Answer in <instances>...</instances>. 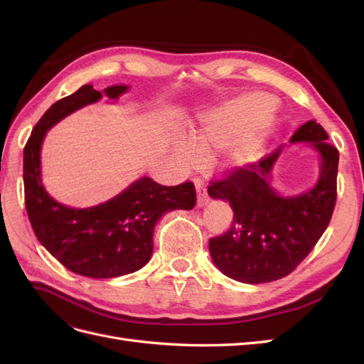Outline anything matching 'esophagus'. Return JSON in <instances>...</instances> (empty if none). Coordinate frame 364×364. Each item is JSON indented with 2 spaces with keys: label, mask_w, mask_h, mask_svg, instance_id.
Wrapping results in <instances>:
<instances>
[{
  "label": "esophagus",
  "mask_w": 364,
  "mask_h": 364,
  "mask_svg": "<svg viewBox=\"0 0 364 364\" xmlns=\"http://www.w3.org/2000/svg\"><path fill=\"white\" fill-rule=\"evenodd\" d=\"M194 185H196V193H197V206L202 208L206 203V200H208V196H206V193L203 190V185L199 181H196Z\"/></svg>",
  "instance_id": "esophagus-1"
}]
</instances>
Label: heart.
<instances>
[{"instance_id":"1","label":"heart","mask_w":364,"mask_h":364,"mask_svg":"<svg viewBox=\"0 0 364 364\" xmlns=\"http://www.w3.org/2000/svg\"><path fill=\"white\" fill-rule=\"evenodd\" d=\"M274 100L262 92H246L209 107L197 117L190 141L178 139L174 158L185 168L199 162L208 151L229 146L228 165L241 168L250 164L266 144L277 124Z\"/></svg>"}]
</instances>
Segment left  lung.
<instances>
[{
    "instance_id": "left-lung-1",
    "label": "left lung",
    "mask_w": 364,
    "mask_h": 364,
    "mask_svg": "<svg viewBox=\"0 0 364 364\" xmlns=\"http://www.w3.org/2000/svg\"><path fill=\"white\" fill-rule=\"evenodd\" d=\"M325 129L306 121L290 144H306L321 162L316 183L301 194L284 196L272 185L273 168L287 146H279L247 168L208 186L211 199L228 202L234 220L226 234L209 240L215 267L245 284L287 277L322 237L336 205L338 151Z\"/></svg>"
}]
</instances>
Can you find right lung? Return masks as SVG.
I'll return each mask as SVG.
<instances>
[{"mask_svg": "<svg viewBox=\"0 0 364 364\" xmlns=\"http://www.w3.org/2000/svg\"><path fill=\"white\" fill-rule=\"evenodd\" d=\"M127 91V85L107 86L103 92L83 85L42 115L24 149L26 208L31 228L54 258L87 278H117L144 267L151 258L153 230L159 218L174 209L190 211L196 205L191 182L164 186L147 176L112 199L90 208L67 206L47 193L41 164L47 132L79 109L103 97L115 103Z\"/></svg>", "mask_w": 364, "mask_h": 364, "instance_id": "add662e5", "label": "right lung"}]
</instances>
